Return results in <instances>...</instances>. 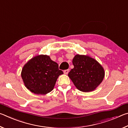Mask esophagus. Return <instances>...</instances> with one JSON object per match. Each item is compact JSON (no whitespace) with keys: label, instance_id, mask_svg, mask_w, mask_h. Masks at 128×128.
I'll list each match as a JSON object with an SVG mask.
<instances>
[{"label":"esophagus","instance_id":"34e87169","mask_svg":"<svg viewBox=\"0 0 128 128\" xmlns=\"http://www.w3.org/2000/svg\"><path fill=\"white\" fill-rule=\"evenodd\" d=\"M64 74H68V73H69V69H66V70H64Z\"/></svg>","mask_w":128,"mask_h":128}]
</instances>
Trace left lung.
<instances>
[{"label":"left lung","mask_w":128,"mask_h":128,"mask_svg":"<svg viewBox=\"0 0 128 128\" xmlns=\"http://www.w3.org/2000/svg\"><path fill=\"white\" fill-rule=\"evenodd\" d=\"M72 62L74 68L68 76L77 89L83 92H92L102 82L104 70L96 60L88 55H76Z\"/></svg>","instance_id":"left-lung-1"}]
</instances>
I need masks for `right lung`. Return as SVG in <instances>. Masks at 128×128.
I'll list each match as a JSON object with an SVG mask.
<instances>
[{
	"mask_svg": "<svg viewBox=\"0 0 128 128\" xmlns=\"http://www.w3.org/2000/svg\"><path fill=\"white\" fill-rule=\"evenodd\" d=\"M63 74L57 62L49 56L40 55L32 58L25 64L21 77L25 85L30 92L44 95L54 89L58 77Z\"/></svg>",
	"mask_w": 128,
	"mask_h": 128,
	"instance_id": "right-lung-1",
	"label": "right lung"
}]
</instances>
